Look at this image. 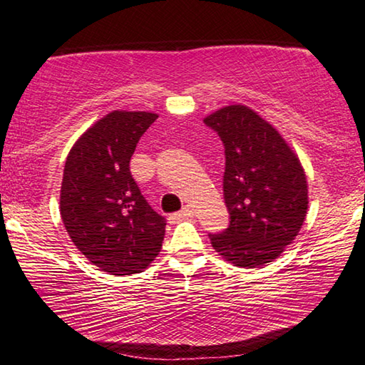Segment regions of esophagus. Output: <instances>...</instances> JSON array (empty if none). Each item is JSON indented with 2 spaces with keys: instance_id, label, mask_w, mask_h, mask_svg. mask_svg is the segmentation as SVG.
Listing matches in <instances>:
<instances>
[{
  "instance_id": "esophagus-1",
  "label": "esophagus",
  "mask_w": 365,
  "mask_h": 365,
  "mask_svg": "<svg viewBox=\"0 0 365 365\" xmlns=\"http://www.w3.org/2000/svg\"><path fill=\"white\" fill-rule=\"evenodd\" d=\"M193 215H195L193 209H191L190 206H185L180 212H175V214H172L170 217H169V220L172 222V224H175V222H180V220H183V219L193 217Z\"/></svg>"
}]
</instances>
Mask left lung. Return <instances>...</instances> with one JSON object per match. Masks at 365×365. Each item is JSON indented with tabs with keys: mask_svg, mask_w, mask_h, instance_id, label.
Wrapping results in <instances>:
<instances>
[{
	"mask_svg": "<svg viewBox=\"0 0 365 365\" xmlns=\"http://www.w3.org/2000/svg\"><path fill=\"white\" fill-rule=\"evenodd\" d=\"M225 148L224 200L230 225L209 235L225 261L243 269L279 257L307 214V180L299 158L256 110L232 104L205 117Z\"/></svg>",
	"mask_w": 365,
	"mask_h": 365,
	"instance_id": "8db88e82",
	"label": "left lung"
}]
</instances>
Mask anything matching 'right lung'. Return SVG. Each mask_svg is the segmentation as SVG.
Masks as SVG:
<instances>
[{
  "instance_id": "1",
  "label": "right lung",
  "mask_w": 365,
  "mask_h": 365,
  "mask_svg": "<svg viewBox=\"0 0 365 365\" xmlns=\"http://www.w3.org/2000/svg\"><path fill=\"white\" fill-rule=\"evenodd\" d=\"M156 119L145 110H113L67 154L61 217L77 250L108 274H138L163 248L165 219L153 211L130 174L138 140Z\"/></svg>"
}]
</instances>
